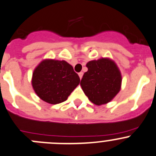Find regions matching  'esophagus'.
Returning a JSON list of instances; mask_svg holds the SVG:
<instances>
[{"label":"esophagus","instance_id":"34e87169","mask_svg":"<svg viewBox=\"0 0 156 156\" xmlns=\"http://www.w3.org/2000/svg\"><path fill=\"white\" fill-rule=\"evenodd\" d=\"M83 75V72H80V73H79V76H80V79H82Z\"/></svg>","mask_w":156,"mask_h":156}]
</instances>
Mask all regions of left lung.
<instances>
[{"mask_svg":"<svg viewBox=\"0 0 156 156\" xmlns=\"http://www.w3.org/2000/svg\"><path fill=\"white\" fill-rule=\"evenodd\" d=\"M88 71L83 76L80 85L86 96L95 105L106 104L121 89L122 76L113 60L101 58L87 63Z\"/></svg>","mask_w":156,"mask_h":156,"instance_id":"8db88e82","label":"left lung"}]
</instances>
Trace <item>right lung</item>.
<instances>
[{"mask_svg": "<svg viewBox=\"0 0 156 156\" xmlns=\"http://www.w3.org/2000/svg\"><path fill=\"white\" fill-rule=\"evenodd\" d=\"M80 81L78 74L67 62L47 59L35 68L31 83L42 100L50 104H58L66 101Z\"/></svg>", "mask_w": 156, "mask_h": 156, "instance_id": "right-lung-1", "label": "right lung"}]
</instances>
